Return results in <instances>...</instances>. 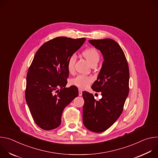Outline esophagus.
Instances as JSON below:
<instances>
[{"label":"esophagus","mask_w":158,"mask_h":158,"mask_svg":"<svg viewBox=\"0 0 158 158\" xmlns=\"http://www.w3.org/2000/svg\"><path fill=\"white\" fill-rule=\"evenodd\" d=\"M82 95V91H81V89H79V96H81Z\"/></svg>","instance_id":"1"}]
</instances>
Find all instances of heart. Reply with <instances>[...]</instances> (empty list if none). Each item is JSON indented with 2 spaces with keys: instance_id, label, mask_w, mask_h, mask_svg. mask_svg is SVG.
I'll list each match as a JSON object with an SVG mask.
<instances>
[{
  "instance_id": "1",
  "label": "heart",
  "mask_w": 158,
  "mask_h": 158,
  "mask_svg": "<svg viewBox=\"0 0 158 158\" xmlns=\"http://www.w3.org/2000/svg\"><path fill=\"white\" fill-rule=\"evenodd\" d=\"M82 56L90 62L91 65H96L100 59V54L98 51L94 48H89L82 52ZM76 60L75 54H71L67 61V68L69 73L74 69V65ZM93 81V79L84 75H78L71 80V84L80 88H86Z\"/></svg>"
}]
</instances>
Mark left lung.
<instances>
[{
	"instance_id": "1",
	"label": "left lung",
	"mask_w": 158,
	"mask_h": 158,
	"mask_svg": "<svg viewBox=\"0 0 158 158\" xmlns=\"http://www.w3.org/2000/svg\"><path fill=\"white\" fill-rule=\"evenodd\" d=\"M104 57L101 69L91 88L101 92L96 101L93 94L82 93L84 104L82 120L85 127L94 132H101L113 124L123 110L129 94V71L125 54L113 39L89 40Z\"/></svg>"
}]
</instances>
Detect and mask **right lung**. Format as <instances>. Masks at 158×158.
Returning <instances> with one entry per match:
<instances>
[{"label": "right lung", "instance_id": "obj_1", "mask_svg": "<svg viewBox=\"0 0 158 158\" xmlns=\"http://www.w3.org/2000/svg\"><path fill=\"white\" fill-rule=\"evenodd\" d=\"M85 38L58 37L45 42L35 53L26 78V100L35 124L44 130L57 128L64 109L79 93L65 87L69 77L67 61Z\"/></svg>", "mask_w": 158, "mask_h": 158}]
</instances>
